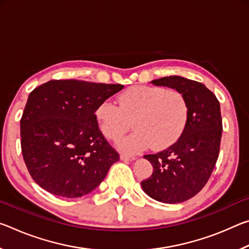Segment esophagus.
I'll use <instances>...</instances> for the list:
<instances>
[{"mask_svg": "<svg viewBox=\"0 0 249 249\" xmlns=\"http://www.w3.org/2000/svg\"><path fill=\"white\" fill-rule=\"evenodd\" d=\"M121 159L122 160H125V161H127V160H135V157H134V156H127V155L122 154L121 155Z\"/></svg>", "mask_w": 249, "mask_h": 249, "instance_id": "34e87169", "label": "esophagus"}]
</instances>
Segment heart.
Wrapping results in <instances>:
<instances>
[{
	"mask_svg": "<svg viewBox=\"0 0 249 249\" xmlns=\"http://www.w3.org/2000/svg\"><path fill=\"white\" fill-rule=\"evenodd\" d=\"M119 105L104 100L95 108L100 132L109 141H117L133 126L136 129L119 142L126 154L148 149H166L179 140L187 126L189 104L177 90L162 87L134 86L119 96Z\"/></svg>",
	"mask_w": 249,
	"mask_h": 249,
	"instance_id": "heart-1",
	"label": "heart"
}]
</instances>
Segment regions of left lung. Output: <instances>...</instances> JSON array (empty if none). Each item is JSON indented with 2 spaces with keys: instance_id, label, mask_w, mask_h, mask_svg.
I'll return each instance as SVG.
<instances>
[{
  "instance_id": "obj_1",
  "label": "left lung",
  "mask_w": 249,
  "mask_h": 249,
  "mask_svg": "<svg viewBox=\"0 0 249 249\" xmlns=\"http://www.w3.org/2000/svg\"><path fill=\"white\" fill-rule=\"evenodd\" d=\"M151 83L180 91L189 104V119L174 145L157 154L145 155L153 175L142 181L150 197L163 203H180L199 193L215 167L222 137L220 102L204 84L179 75Z\"/></svg>"
}]
</instances>
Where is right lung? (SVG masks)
<instances>
[{
	"mask_svg": "<svg viewBox=\"0 0 249 249\" xmlns=\"http://www.w3.org/2000/svg\"><path fill=\"white\" fill-rule=\"evenodd\" d=\"M123 88L52 80L31 92L20 119V146L39 187L58 196L79 197L102 182L120 155L100 132L94 112Z\"/></svg>",
	"mask_w": 249,
	"mask_h": 249,
	"instance_id": "add662e5",
	"label": "right lung"
}]
</instances>
